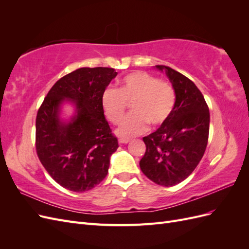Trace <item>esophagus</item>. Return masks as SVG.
I'll return each mask as SVG.
<instances>
[{"label":"esophagus","instance_id":"obj_1","mask_svg":"<svg viewBox=\"0 0 249 249\" xmlns=\"http://www.w3.org/2000/svg\"><path fill=\"white\" fill-rule=\"evenodd\" d=\"M118 141H119V143H123V144H126V143H129V142H130V139H129V138L120 137V138L118 139Z\"/></svg>","mask_w":249,"mask_h":249}]
</instances>
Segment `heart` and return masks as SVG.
<instances>
[{
  "instance_id": "obj_1",
  "label": "heart",
  "mask_w": 249,
  "mask_h": 249,
  "mask_svg": "<svg viewBox=\"0 0 249 249\" xmlns=\"http://www.w3.org/2000/svg\"><path fill=\"white\" fill-rule=\"evenodd\" d=\"M119 89L106 88L101 103L105 115L112 124L122 120L127 103H132V113L126 115L116 134L129 138L144 133L148 124L154 126L165 124L176 105V92L170 84L144 71H135L120 80Z\"/></svg>"
}]
</instances>
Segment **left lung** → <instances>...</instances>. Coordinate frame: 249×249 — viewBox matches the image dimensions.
Returning <instances> with one entry per match:
<instances>
[{
  "instance_id": "left-lung-1",
  "label": "left lung",
  "mask_w": 249,
  "mask_h": 249,
  "mask_svg": "<svg viewBox=\"0 0 249 249\" xmlns=\"http://www.w3.org/2000/svg\"><path fill=\"white\" fill-rule=\"evenodd\" d=\"M156 69L165 71L171 82L176 105L167 122L143 137L146 150L139 165L154 183L171 187L189 177L205 154L210 112L205 97L191 80L168 66L156 65Z\"/></svg>"
}]
</instances>
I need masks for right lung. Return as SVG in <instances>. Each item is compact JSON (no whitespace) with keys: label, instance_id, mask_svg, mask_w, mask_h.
Wrapping results in <instances>:
<instances>
[{"label":"right lung","instance_id":"1","mask_svg":"<svg viewBox=\"0 0 249 249\" xmlns=\"http://www.w3.org/2000/svg\"><path fill=\"white\" fill-rule=\"evenodd\" d=\"M117 76L109 67H82L58 80L37 112L36 152L53 179L65 189L84 192L106 178L118 147L102 108V93ZM75 107L69 120L62 105Z\"/></svg>","mask_w":249,"mask_h":249}]
</instances>
